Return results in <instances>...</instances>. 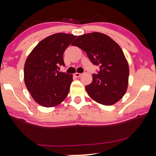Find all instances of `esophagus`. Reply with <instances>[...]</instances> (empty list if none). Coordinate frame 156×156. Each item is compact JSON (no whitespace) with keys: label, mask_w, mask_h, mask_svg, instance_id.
<instances>
[{"label":"esophagus","mask_w":156,"mask_h":156,"mask_svg":"<svg viewBox=\"0 0 156 156\" xmlns=\"http://www.w3.org/2000/svg\"><path fill=\"white\" fill-rule=\"evenodd\" d=\"M81 73H75V74H74V76H76V78H80V76H81Z\"/></svg>","instance_id":"esophagus-1"}]
</instances>
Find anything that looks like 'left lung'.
<instances>
[{
    "label": "left lung",
    "instance_id": "obj_1",
    "mask_svg": "<svg viewBox=\"0 0 156 156\" xmlns=\"http://www.w3.org/2000/svg\"><path fill=\"white\" fill-rule=\"evenodd\" d=\"M87 53L94 65L99 66L92 82L86 86L92 99L105 105L119 101L127 91L129 67L122 50L108 36L99 32L78 37L72 43Z\"/></svg>",
    "mask_w": 156,
    "mask_h": 156
}]
</instances>
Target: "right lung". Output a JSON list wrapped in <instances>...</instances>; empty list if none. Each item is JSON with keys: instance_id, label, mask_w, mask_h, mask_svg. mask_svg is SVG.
Here are the masks:
<instances>
[{"instance_id": "add662e5", "label": "right lung", "mask_w": 156, "mask_h": 156, "mask_svg": "<svg viewBox=\"0 0 156 156\" xmlns=\"http://www.w3.org/2000/svg\"><path fill=\"white\" fill-rule=\"evenodd\" d=\"M76 36L57 33L39 42L24 66L25 83L32 98L44 107L60 104L67 96L72 75L58 72L64 66V52Z\"/></svg>"}]
</instances>
